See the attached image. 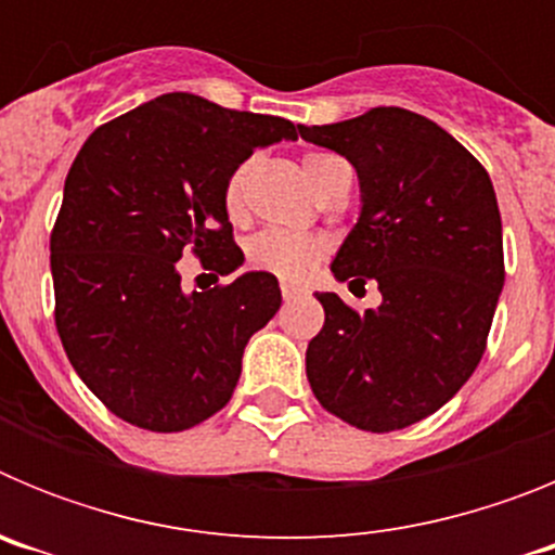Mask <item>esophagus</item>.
I'll list each match as a JSON object with an SVG mask.
<instances>
[{
  "instance_id": "obj_1",
  "label": "esophagus",
  "mask_w": 555,
  "mask_h": 555,
  "mask_svg": "<svg viewBox=\"0 0 555 555\" xmlns=\"http://www.w3.org/2000/svg\"><path fill=\"white\" fill-rule=\"evenodd\" d=\"M281 294H283V300H297V297H302L306 294V288L300 286H292V283H281Z\"/></svg>"
}]
</instances>
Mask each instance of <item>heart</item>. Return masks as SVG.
<instances>
[{
  "instance_id": "b5f03b06",
  "label": "heart",
  "mask_w": 555,
  "mask_h": 555,
  "mask_svg": "<svg viewBox=\"0 0 555 555\" xmlns=\"http://www.w3.org/2000/svg\"><path fill=\"white\" fill-rule=\"evenodd\" d=\"M253 169V160L235 166L224 180V210L230 217H242L244 210V191H247V178ZM302 169H306L308 183L320 194L336 171L347 169V164L336 155L327 152H311L302 158ZM244 255L247 263L258 272L274 274L281 281L302 283L313 274V269L320 267V261L327 255V242L320 235L308 233H292V230L267 228L261 233H255L247 244H244Z\"/></svg>"
}]
</instances>
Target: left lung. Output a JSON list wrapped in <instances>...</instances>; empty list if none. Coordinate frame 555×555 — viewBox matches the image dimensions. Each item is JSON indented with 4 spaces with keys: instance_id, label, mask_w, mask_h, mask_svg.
I'll use <instances>...</instances> for the list:
<instances>
[{
    "instance_id": "1",
    "label": "left lung",
    "mask_w": 555,
    "mask_h": 555,
    "mask_svg": "<svg viewBox=\"0 0 555 555\" xmlns=\"http://www.w3.org/2000/svg\"><path fill=\"white\" fill-rule=\"evenodd\" d=\"M300 135L358 171L361 214L333 258L336 281L377 283L356 311L317 294L325 325L308 341L313 395L352 428H409L467 384L498 308L503 224L487 169L448 130L403 107H372Z\"/></svg>"
}]
</instances>
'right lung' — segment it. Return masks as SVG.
Wrapping results in <instances>:
<instances>
[{"instance_id": "right-lung-1", "label": "right lung", "mask_w": 555, "mask_h": 555, "mask_svg": "<svg viewBox=\"0 0 555 555\" xmlns=\"http://www.w3.org/2000/svg\"><path fill=\"white\" fill-rule=\"evenodd\" d=\"M297 130L175 91L96 127L77 152L49 238L55 325L82 384L125 423L178 434L233 397L249 336L281 308L278 278L185 294L178 261L242 267L224 180Z\"/></svg>"}]
</instances>
